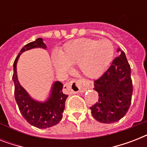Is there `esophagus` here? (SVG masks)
<instances>
[{"instance_id":"esophagus-1","label":"esophagus","mask_w":147,"mask_h":147,"mask_svg":"<svg viewBox=\"0 0 147 147\" xmlns=\"http://www.w3.org/2000/svg\"><path fill=\"white\" fill-rule=\"evenodd\" d=\"M64 88L71 93H77L85 92L88 88V86L82 80H73L65 84Z\"/></svg>"}]
</instances>
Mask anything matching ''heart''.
<instances>
[{"instance_id":"1","label":"heart","mask_w":147,"mask_h":147,"mask_svg":"<svg viewBox=\"0 0 147 147\" xmlns=\"http://www.w3.org/2000/svg\"><path fill=\"white\" fill-rule=\"evenodd\" d=\"M114 54V46L110 40L80 38L66 42L59 51V58H53V64L63 71L78 64L84 76L97 78L106 71Z\"/></svg>"}]
</instances>
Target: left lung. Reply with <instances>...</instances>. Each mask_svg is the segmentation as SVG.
<instances>
[{
  "instance_id": "1",
  "label": "left lung",
  "mask_w": 147,
  "mask_h": 147,
  "mask_svg": "<svg viewBox=\"0 0 147 147\" xmlns=\"http://www.w3.org/2000/svg\"><path fill=\"white\" fill-rule=\"evenodd\" d=\"M109 69L98 80L94 81V90L98 93V100L90 107L95 120L104 123H114L121 120L131 104L133 85L130 66L125 53L117 49Z\"/></svg>"
}]
</instances>
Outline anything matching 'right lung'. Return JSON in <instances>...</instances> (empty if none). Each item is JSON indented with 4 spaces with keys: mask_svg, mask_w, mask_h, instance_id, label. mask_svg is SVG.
<instances>
[{
    "mask_svg": "<svg viewBox=\"0 0 147 147\" xmlns=\"http://www.w3.org/2000/svg\"><path fill=\"white\" fill-rule=\"evenodd\" d=\"M35 48L47 49L42 38L25 45L13 62V81L14 83V97L19 110L30 124L40 129H46L56 125L62 118L67 94L62 92L63 85L59 81L54 82L51 87L49 97L44 101L35 100L20 84L17 73V64L20 55L25 51Z\"/></svg>",
    "mask_w": 147,
    "mask_h": 147,
    "instance_id": "obj_1",
    "label": "right lung"
}]
</instances>
